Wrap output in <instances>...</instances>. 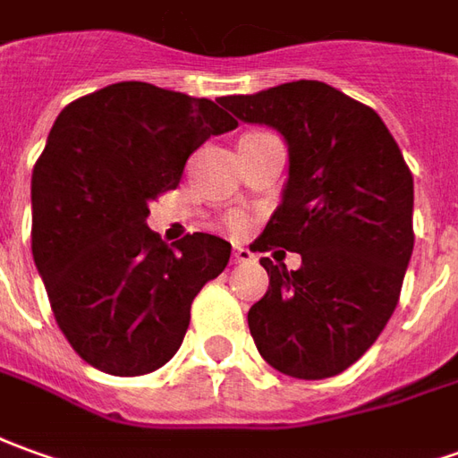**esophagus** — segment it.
Segmentation results:
<instances>
[{
    "mask_svg": "<svg viewBox=\"0 0 458 458\" xmlns=\"http://www.w3.org/2000/svg\"><path fill=\"white\" fill-rule=\"evenodd\" d=\"M234 261L236 264H251L254 261V254L244 247H236L234 249Z\"/></svg>",
    "mask_w": 458,
    "mask_h": 458,
    "instance_id": "esophagus-1",
    "label": "esophagus"
}]
</instances>
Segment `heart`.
<instances>
[{
	"label": "heart",
	"instance_id": "b5f03b06",
	"mask_svg": "<svg viewBox=\"0 0 458 458\" xmlns=\"http://www.w3.org/2000/svg\"><path fill=\"white\" fill-rule=\"evenodd\" d=\"M232 226H234V229H242V219H232Z\"/></svg>",
	"mask_w": 458,
	"mask_h": 458
}]
</instances>
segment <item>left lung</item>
<instances>
[{
	"instance_id": "8db88e82",
	"label": "left lung",
	"mask_w": 458,
	"mask_h": 458,
	"mask_svg": "<svg viewBox=\"0 0 458 458\" xmlns=\"http://www.w3.org/2000/svg\"><path fill=\"white\" fill-rule=\"evenodd\" d=\"M247 124L289 147L282 204L259 251L284 247L301 267L261 257L269 289L249 309L264 361L294 379L349 369L392 319L414 251V179L381 116L324 81L299 79L224 97Z\"/></svg>"
}]
</instances>
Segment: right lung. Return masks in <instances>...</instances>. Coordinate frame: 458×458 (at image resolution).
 Listing matches in <instances>:
<instances>
[{
  "instance_id": "right-lung-1",
  "label": "right lung",
  "mask_w": 458,
  "mask_h": 458,
  "mask_svg": "<svg viewBox=\"0 0 458 458\" xmlns=\"http://www.w3.org/2000/svg\"><path fill=\"white\" fill-rule=\"evenodd\" d=\"M236 129L211 99L119 81L62 109L31 172V257L59 329L114 377L164 367L184 342L201 286L232 244L194 232L174 247L147 226L209 137Z\"/></svg>"
}]
</instances>
